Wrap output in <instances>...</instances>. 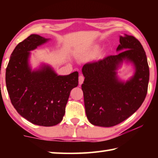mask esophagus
<instances>
[{
  "label": "esophagus",
  "instance_id": "34e87169",
  "mask_svg": "<svg viewBox=\"0 0 158 158\" xmlns=\"http://www.w3.org/2000/svg\"><path fill=\"white\" fill-rule=\"evenodd\" d=\"M84 76H82V75H80L79 77V84L81 85L82 84H83V82H84Z\"/></svg>",
  "mask_w": 158,
  "mask_h": 158
}]
</instances>
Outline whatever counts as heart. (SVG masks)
<instances>
[{
    "label": "heart",
    "mask_w": 158,
    "mask_h": 158,
    "mask_svg": "<svg viewBox=\"0 0 158 158\" xmlns=\"http://www.w3.org/2000/svg\"><path fill=\"white\" fill-rule=\"evenodd\" d=\"M90 57V54H85V55H84L82 56H81V59L84 60H88L89 58Z\"/></svg>",
    "instance_id": "b5f03b06"
}]
</instances>
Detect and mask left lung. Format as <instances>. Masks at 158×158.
<instances>
[{
    "label": "left lung",
    "instance_id": "left-lung-1",
    "mask_svg": "<svg viewBox=\"0 0 158 158\" xmlns=\"http://www.w3.org/2000/svg\"><path fill=\"white\" fill-rule=\"evenodd\" d=\"M117 55L82 68L81 85L87 118L100 127H112L124 121L142 105L147 94L149 68L142 45L132 35H120ZM131 63L133 76L125 82L117 75L122 63Z\"/></svg>",
    "mask_w": 158,
    "mask_h": 158
}]
</instances>
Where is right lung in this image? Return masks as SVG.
Returning a JSON list of instances; mask_svg holds the SVG:
<instances>
[{
    "label": "right lung",
    "mask_w": 158,
    "mask_h": 158,
    "mask_svg": "<svg viewBox=\"0 0 158 158\" xmlns=\"http://www.w3.org/2000/svg\"><path fill=\"white\" fill-rule=\"evenodd\" d=\"M50 40L32 34L13 51L5 73L10 100L21 116L33 124L50 127L59 123L72 89L78 85V72L58 75L49 65L33 69L31 51Z\"/></svg>",
    "instance_id": "right-lung-1"
}]
</instances>
